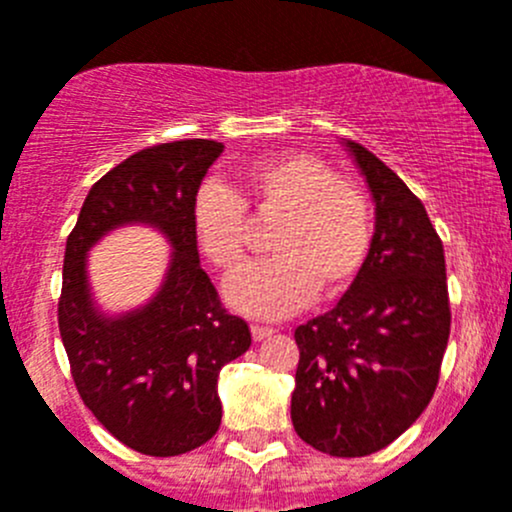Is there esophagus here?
<instances>
[{
  "instance_id": "1",
  "label": "esophagus",
  "mask_w": 512,
  "mask_h": 512,
  "mask_svg": "<svg viewBox=\"0 0 512 512\" xmlns=\"http://www.w3.org/2000/svg\"><path fill=\"white\" fill-rule=\"evenodd\" d=\"M274 332H276V329H271V326H264V324H253L251 326V334H253V339H256V342H261V339H269Z\"/></svg>"
}]
</instances>
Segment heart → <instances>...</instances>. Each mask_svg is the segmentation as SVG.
<instances>
[{
  "instance_id": "heart-1",
  "label": "heart",
  "mask_w": 512,
  "mask_h": 512,
  "mask_svg": "<svg viewBox=\"0 0 512 512\" xmlns=\"http://www.w3.org/2000/svg\"><path fill=\"white\" fill-rule=\"evenodd\" d=\"M238 191L203 183L191 201V228L198 251L223 274L248 259L256 218H279L269 238L274 259L241 271L228 284V301L253 316L294 314L311 296H337L362 274L374 238L369 193L342 178L311 153L256 158L236 173Z\"/></svg>"
}]
</instances>
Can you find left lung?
<instances>
[{"mask_svg":"<svg viewBox=\"0 0 512 512\" xmlns=\"http://www.w3.org/2000/svg\"><path fill=\"white\" fill-rule=\"evenodd\" d=\"M377 228L367 264L332 311L296 326L291 422L306 445L364 457L397 440L430 405L450 339L445 248L420 198L364 145Z\"/></svg>","mask_w":512,"mask_h":512,"instance_id":"1","label":"left lung"}]
</instances>
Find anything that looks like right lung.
I'll return each mask as SVG.
<instances>
[{
  "label": "right lung",
  "instance_id": "obj_1",
  "mask_svg": "<svg viewBox=\"0 0 512 512\" xmlns=\"http://www.w3.org/2000/svg\"><path fill=\"white\" fill-rule=\"evenodd\" d=\"M221 153V143L201 138L138 150L90 188L67 236L57 324L72 382L97 422L143 455L206 445L221 425L218 372L251 347L248 324L221 304L198 264L191 228V201ZM123 222L158 225L174 243V264L145 310L105 320L91 309L84 253Z\"/></svg>",
  "mask_w": 512,
  "mask_h": 512
}]
</instances>
